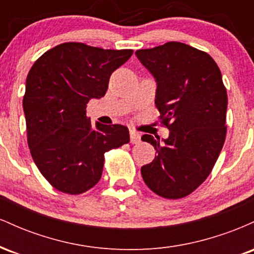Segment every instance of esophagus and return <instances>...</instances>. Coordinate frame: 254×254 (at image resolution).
<instances>
[{"instance_id":"obj_1","label":"esophagus","mask_w":254,"mask_h":254,"mask_svg":"<svg viewBox=\"0 0 254 254\" xmlns=\"http://www.w3.org/2000/svg\"><path fill=\"white\" fill-rule=\"evenodd\" d=\"M130 141H131V143H138V142L141 141V135H139L138 132H136V131L131 130L130 131Z\"/></svg>"}]
</instances>
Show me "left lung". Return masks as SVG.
Listing matches in <instances>:
<instances>
[{
    "label": "left lung",
    "instance_id": "8db88e82",
    "mask_svg": "<svg viewBox=\"0 0 254 254\" xmlns=\"http://www.w3.org/2000/svg\"><path fill=\"white\" fill-rule=\"evenodd\" d=\"M135 54L155 78V105L170 129L162 142L142 136L156 150L155 159L142 166V178L159 196L183 198L208 178L222 150L228 105L222 75L206 52L184 43Z\"/></svg>",
    "mask_w": 254,
    "mask_h": 254
}]
</instances>
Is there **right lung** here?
<instances>
[{
	"label": "right lung",
	"mask_w": 254,
	"mask_h": 254,
	"mask_svg": "<svg viewBox=\"0 0 254 254\" xmlns=\"http://www.w3.org/2000/svg\"><path fill=\"white\" fill-rule=\"evenodd\" d=\"M132 50H104L63 43L32 65L22 100L27 142L34 164L57 190L88 191L103 174L104 154L129 143L127 127H93L86 107L106 93L110 76Z\"/></svg>",
	"instance_id": "obj_1"
}]
</instances>
